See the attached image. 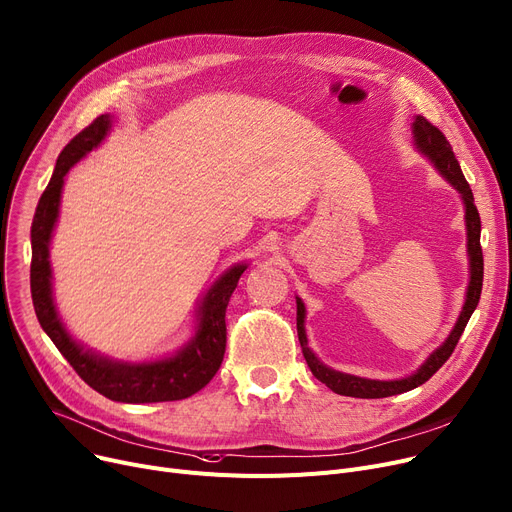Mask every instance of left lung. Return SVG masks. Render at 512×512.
Instances as JSON below:
<instances>
[{"label": "left lung", "mask_w": 512, "mask_h": 512, "mask_svg": "<svg viewBox=\"0 0 512 512\" xmlns=\"http://www.w3.org/2000/svg\"><path fill=\"white\" fill-rule=\"evenodd\" d=\"M414 142L420 148L422 154H426L434 166L440 170V175L445 177L463 197L465 203V224H467V253H469V267H471V280L467 286V298L463 304V311L459 315V321L451 335L447 337V342L442 344L436 352L430 354V358L422 364V368L412 374V377H405L399 381H370V379H360L352 377V374H344L327 368L319 358L311 352V348L306 346V335H304V304L300 298H296V327H298V342L304 354L306 364H309L311 372L315 377L325 383L333 393L339 395H348V397H360V399H379V397H391L399 395L405 391H412L420 385H424L432 374L449 360L453 354L455 346L459 344V337L465 331V325L469 317L473 315L475 306L480 302L482 296V282H484V255H482V245H480V232H482V220L480 212L473 203V193L469 183L465 181L461 166L455 158V152L436 125H432L426 117H416L414 121Z\"/></svg>", "instance_id": "obj_1"}]
</instances>
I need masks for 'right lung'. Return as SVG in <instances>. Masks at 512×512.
Returning a JSON list of instances; mask_svg holds the SVG:
<instances>
[{"label":"right lung","instance_id":"add662e5","mask_svg":"<svg viewBox=\"0 0 512 512\" xmlns=\"http://www.w3.org/2000/svg\"><path fill=\"white\" fill-rule=\"evenodd\" d=\"M109 127L111 117L100 115L61 150L53 177L39 199L30 228V292L34 313H37V319L51 337V342L78 372V377L100 395L123 403L187 399L206 387L222 364L226 350V306L247 265L232 267L208 290L199 306V325L195 337L179 354L158 362L127 364L84 352L65 331L55 311L51 296L49 241L59 214L63 177L82 156L105 140Z\"/></svg>","mask_w":512,"mask_h":512}]
</instances>
